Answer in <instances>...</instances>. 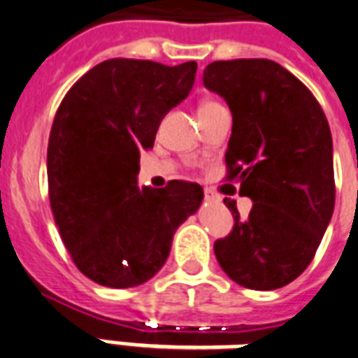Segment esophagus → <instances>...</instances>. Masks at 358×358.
I'll list each match as a JSON object with an SVG mask.
<instances>
[{"instance_id":"34e87169","label":"esophagus","mask_w":358,"mask_h":358,"mask_svg":"<svg viewBox=\"0 0 358 358\" xmlns=\"http://www.w3.org/2000/svg\"><path fill=\"white\" fill-rule=\"evenodd\" d=\"M204 199L208 200V202H219L220 196L215 191H211V189H206L204 191Z\"/></svg>"}]
</instances>
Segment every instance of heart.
<instances>
[{"label":"heart","instance_id":"obj_1","mask_svg":"<svg viewBox=\"0 0 358 358\" xmlns=\"http://www.w3.org/2000/svg\"><path fill=\"white\" fill-rule=\"evenodd\" d=\"M204 104H208V103H204Z\"/></svg>","mask_w":358,"mask_h":358}]
</instances>
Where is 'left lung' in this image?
<instances>
[{"instance_id":"8db88e82","label":"left lung","mask_w":358,"mask_h":358,"mask_svg":"<svg viewBox=\"0 0 358 358\" xmlns=\"http://www.w3.org/2000/svg\"><path fill=\"white\" fill-rule=\"evenodd\" d=\"M202 80L234 115L226 178L241 180L239 193L254 200L241 220L224 199L235 224L215 241V255L235 283L280 289L309 266L335 209L329 123L309 88L274 60H217Z\"/></svg>"}]
</instances>
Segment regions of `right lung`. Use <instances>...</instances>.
<instances>
[{
  "label": "right lung",
  "mask_w": 358,
  "mask_h": 358,
  "mask_svg": "<svg viewBox=\"0 0 358 358\" xmlns=\"http://www.w3.org/2000/svg\"><path fill=\"white\" fill-rule=\"evenodd\" d=\"M196 62L110 58L71 86L48 145L49 202L60 237L86 278L112 289L149 281L173 235L199 209V184L138 187L139 152L165 113L189 95Z\"/></svg>",
  "instance_id": "add662e5"
}]
</instances>
